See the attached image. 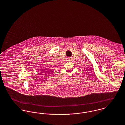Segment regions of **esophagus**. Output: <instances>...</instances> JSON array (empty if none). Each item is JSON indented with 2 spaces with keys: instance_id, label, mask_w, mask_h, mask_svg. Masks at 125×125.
I'll use <instances>...</instances> for the list:
<instances>
[{
  "instance_id": "34e87169",
  "label": "esophagus",
  "mask_w": 125,
  "mask_h": 125,
  "mask_svg": "<svg viewBox=\"0 0 125 125\" xmlns=\"http://www.w3.org/2000/svg\"><path fill=\"white\" fill-rule=\"evenodd\" d=\"M72 58H67V60L68 61H72Z\"/></svg>"
}]
</instances>
